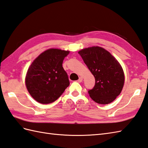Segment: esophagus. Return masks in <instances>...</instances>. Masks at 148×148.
<instances>
[{"mask_svg":"<svg viewBox=\"0 0 148 148\" xmlns=\"http://www.w3.org/2000/svg\"><path fill=\"white\" fill-rule=\"evenodd\" d=\"M77 81H78L79 82H81L82 81V77H80L79 78V79L77 80Z\"/></svg>","mask_w":148,"mask_h":148,"instance_id":"esophagus-1","label":"esophagus"}]
</instances>
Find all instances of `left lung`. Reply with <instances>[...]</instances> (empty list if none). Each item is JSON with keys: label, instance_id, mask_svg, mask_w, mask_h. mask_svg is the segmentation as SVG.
I'll return each instance as SVG.
<instances>
[{"label": "left lung", "instance_id": "8db88e82", "mask_svg": "<svg viewBox=\"0 0 148 148\" xmlns=\"http://www.w3.org/2000/svg\"><path fill=\"white\" fill-rule=\"evenodd\" d=\"M78 53L95 78L94 87L88 90L91 99L102 105L115 100L122 90L125 79L119 62L99 47L82 49Z\"/></svg>", "mask_w": 148, "mask_h": 148}]
</instances>
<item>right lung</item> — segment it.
Masks as SVG:
<instances>
[{
	"label": "right lung",
	"mask_w": 148,
	"mask_h": 148,
	"mask_svg": "<svg viewBox=\"0 0 148 148\" xmlns=\"http://www.w3.org/2000/svg\"><path fill=\"white\" fill-rule=\"evenodd\" d=\"M69 53L59 49H49L41 53L27 70L26 85L31 96L42 104L52 103L69 86L63 60Z\"/></svg>",
	"instance_id": "1"
}]
</instances>
